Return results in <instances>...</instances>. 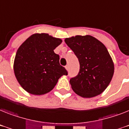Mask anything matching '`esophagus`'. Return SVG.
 I'll return each instance as SVG.
<instances>
[{
  "label": "esophagus",
  "instance_id": "esophagus-1",
  "mask_svg": "<svg viewBox=\"0 0 129 129\" xmlns=\"http://www.w3.org/2000/svg\"><path fill=\"white\" fill-rule=\"evenodd\" d=\"M65 68H66V69L67 70H69V66H68V65H67V66H66V67H65Z\"/></svg>",
  "mask_w": 129,
  "mask_h": 129
}]
</instances>
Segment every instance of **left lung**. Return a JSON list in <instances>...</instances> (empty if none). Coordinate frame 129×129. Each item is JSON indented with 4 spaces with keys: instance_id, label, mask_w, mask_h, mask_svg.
Instances as JSON below:
<instances>
[{
    "instance_id": "left-lung-1",
    "label": "left lung",
    "mask_w": 129,
    "mask_h": 129,
    "mask_svg": "<svg viewBox=\"0 0 129 129\" xmlns=\"http://www.w3.org/2000/svg\"><path fill=\"white\" fill-rule=\"evenodd\" d=\"M65 42L77 57L79 73L70 82L73 91L83 98H92L103 92L114 73V65L106 47L90 35H77Z\"/></svg>"
}]
</instances>
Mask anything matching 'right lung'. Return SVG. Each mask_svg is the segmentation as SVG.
<instances>
[{"label":"right lung","instance_id":"1","mask_svg":"<svg viewBox=\"0 0 129 129\" xmlns=\"http://www.w3.org/2000/svg\"><path fill=\"white\" fill-rule=\"evenodd\" d=\"M61 42L47 33H35L19 46L14 70L25 90L32 94H44L54 88L59 77L68 75L59 64V55L54 52Z\"/></svg>","mask_w":129,"mask_h":129}]
</instances>
